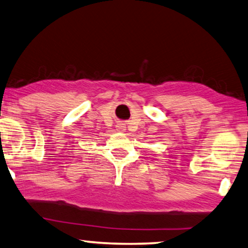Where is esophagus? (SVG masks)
I'll return each instance as SVG.
<instances>
[{
	"instance_id": "esophagus-1",
	"label": "esophagus",
	"mask_w": 248,
	"mask_h": 248,
	"mask_svg": "<svg viewBox=\"0 0 248 248\" xmlns=\"http://www.w3.org/2000/svg\"><path fill=\"white\" fill-rule=\"evenodd\" d=\"M117 129H119L120 132H124V131H125V126H124L123 124H120V125H119V128H117Z\"/></svg>"
}]
</instances>
